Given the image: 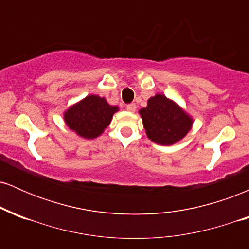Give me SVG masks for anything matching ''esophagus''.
Listing matches in <instances>:
<instances>
[{"label":"esophagus","instance_id":"1","mask_svg":"<svg viewBox=\"0 0 249 249\" xmlns=\"http://www.w3.org/2000/svg\"><path fill=\"white\" fill-rule=\"evenodd\" d=\"M136 108H137V107H136V104H127L126 105V110L127 111H130V112H134V111H136Z\"/></svg>","mask_w":249,"mask_h":249}]
</instances>
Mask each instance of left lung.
Returning a JSON list of instances; mask_svg holds the SVG:
<instances>
[{
	"instance_id": "left-lung-1",
	"label": "left lung",
	"mask_w": 249,
	"mask_h": 249,
	"mask_svg": "<svg viewBox=\"0 0 249 249\" xmlns=\"http://www.w3.org/2000/svg\"><path fill=\"white\" fill-rule=\"evenodd\" d=\"M139 113L148 138L156 144L166 146L184 138L193 123L181 107L164 95L151 97L147 107Z\"/></svg>"
}]
</instances>
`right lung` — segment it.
Instances as JSON below:
<instances>
[{
  "mask_svg": "<svg viewBox=\"0 0 249 249\" xmlns=\"http://www.w3.org/2000/svg\"><path fill=\"white\" fill-rule=\"evenodd\" d=\"M117 111L118 107L107 104L105 98L90 95L68 108L64 112V121L78 136L93 139L108 126Z\"/></svg>",
  "mask_w": 249,
  "mask_h": 249,
  "instance_id": "add662e5",
  "label": "right lung"
}]
</instances>
